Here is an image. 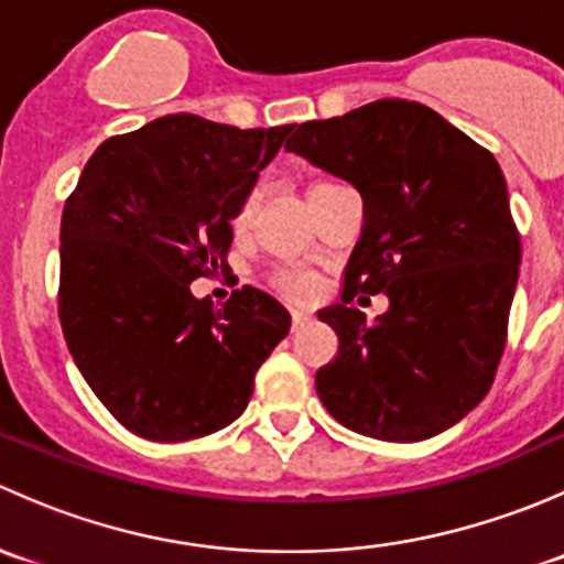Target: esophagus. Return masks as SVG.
Returning <instances> with one entry per match:
<instances>
[{"label":"esophagus","instance_id":"34e87169","mask_svg":"<svg viewBox=\"0 0 564 564\" xmlns=\"http://www.w3.org/2000/svg\"><path fill=\"white\" fill-rule=\"evenodd\" d=\"M308 322H311L308 311H303V308H294V311H292V327H294V329L305 327V324H308Z\"/></svg>","mask_w":564,"mask_h":564}]
</instances>
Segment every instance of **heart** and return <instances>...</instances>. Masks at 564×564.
<instances>
[{"label": "heart", "mask_w": 564, "mask_h": 564, "mask_svg": "<svg viewBox=\"0 0 564 564\" xmlns=\"http://www.w3.org/2000/svg\"><path fill=\"white\" fill-rule=\"evenodd\" d=\"M256 202H259V191H250L248 196L242 198L240 207H237L235 220H231V226H235L237 235H242V231H246L250 226ZM275 283H278V289H281V292H286L289 297H297V300L311 297V294L316 292V275H311L308 270H283V272H278Z\"/></svg>", "instance_id": "obj_1"}]
</instances>
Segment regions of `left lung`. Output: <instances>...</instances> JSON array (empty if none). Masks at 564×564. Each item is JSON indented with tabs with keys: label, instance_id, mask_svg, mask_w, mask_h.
I'll return each instance as SVG.
<instances>
[{
	"label": "left lung",
	"instance_id": "left-lung-1",
	"mask_svg": "<svg viewBox=\"0 0 564 564\" xmlns=\"http://www.w3.org/2000/svg\"><path fill=\"white\" fill-rule=\"evenodd\" d=\"M289 152L362 196L340 303L318 311L338 355L316 392L346 429L423 442L491 390L519 283L521 240L497 158L434 108L384 98L292 128ZM355 293H388L373 323Z\"/></svg>",
	"mask_w": 564,
	"mask_h": 564
}]
</instances>
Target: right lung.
<instances>
[{"mask_svg":"<svg viewBox=\"0 0 564 564\" xmlns=\"http://www.w3.org/2000/svg\"><path fill=\"white\" fill-rule=\"evenodd\" d=\"M289 133L169 113L106 139L65 202L62 333L100 403L144 440L235 423L289 335L292 316L261 289H237L224 308L191 292L229 267L237 207Z\"/></svg>","mask_w":564,"mask_h":564,"instance_id":"add662e5","label":"right lung"}]
</instances>
